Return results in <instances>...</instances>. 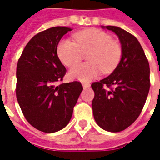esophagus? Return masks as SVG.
<instances>
[{"instance_id": "34e87169", "label": "esophagus", "mask_w": 160, "mask_h": 160, "mask_svg": "<svg viewBox=\"0 0 160 160\" xmlns=\"http://www.w3.org/2000/svg\"><path fill=\"white\" fill-rule=\"evenodd\" d=\"M82 87H83V88H88L90 87V84H89V83H85V82H82Z\"/></svg>"}]
</instances>
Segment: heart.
Segmentation results:
<instances>
[{
    "instance_id": "1",
    "label": "heart",
    "mask_w": 160,
    "mask_h": 160,
    "mask_svg": "<svg viewBox=\"0 0 160 160\" xmlns=\"http://www.w3.org/2000/svg\"><path fill=\"white\" fill-rule=\"evenodd\" d=\"M73 42L63 39L57 47V55L66 66L72 67L88 53V62L79 64L70 70L72 80L89 82L97 78L101 72L111 73L118 66L123 51L119 44L112 41L107 32L97 29H87L74 34Z\"/></svg>"
}]
</instances>
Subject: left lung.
<instances>
[{"instance_id": "left-lung-1", "label": "left lung", "mask_w": 160, "mask_h": 160, "mask_svg": "<svg viewBox=\"0 0 160 160\" xmlns=\"http://www.w3.org/2000/svg\"><path fill=\"white\" fill-rule=\"evenodd\" d=\"M101 27L118 37L123 54L111 75L91 84L94 92L92 109L101 129L119 132L131 125L142 112L150 88V68L133 35L117 26Z\"/></svg>"}]
</instances>
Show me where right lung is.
<instances>
[{"mask_svg": "<svg viewBox=\"0 0 160 160\" xmlns=\"http://www.w3.org/2000/svg\"><path fill=\"white\" fill-rule=\"evenodd\" d=\"M71 28L56 26L37 34L27 43L17 65L16 96L24 118L45 133L57 132L68 124L82 90L78 81L56 86L66 69L57 47Z\"/></svg>", "mask_w": 160, "mask_h": 160, "instance_id": "1", "label": "right lung"}]
</instances>
